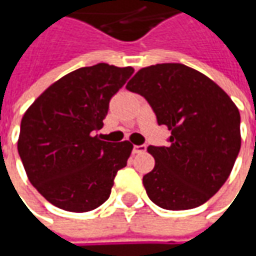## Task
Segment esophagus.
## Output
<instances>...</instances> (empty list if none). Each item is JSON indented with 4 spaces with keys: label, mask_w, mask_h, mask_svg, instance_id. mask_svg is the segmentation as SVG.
I'll return each mask as SVG.
<instances>
[{
    "label": "esophagus",
    "mask_w": 256,
    "mask_h": 256,
    "mask_svg": "<svg viewBox=\"0 0 256 256\" xmlns=\"http://www.w3.org/2000/svg\"><path fill=\"white\" fill-rule=\"evenodd\" d=\"M145 150H146V146L145 145H134V154H142L145 152Z\"/></svg>",
    "instance_id": "obj_1"
}]
</instances>
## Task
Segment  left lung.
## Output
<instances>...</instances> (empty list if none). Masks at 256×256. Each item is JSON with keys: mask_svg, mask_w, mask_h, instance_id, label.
<instances>
[{"mask_svg": "<svg viewBox=\"0 0 256 256\" xmlns=\"http://www.w3.org/2000/svg\"><path fill=\"white\" fill-rule=\"evenodd\" d=\"M126 90L142 95L170 146H148L155 160L142 182L150 200L170 211L208 201L228 180L241 150V116L230 95L211 78L184 64L141 68Z\"/></svg>", "mask_w": 256, "mask_h": 256, "instance_id": "obj_1", "label": "left lung"}]
</instances>
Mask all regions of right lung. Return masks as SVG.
Masks as SVG:
<instances>
[{
  "label": "right lung",
  "instance_id": "obj_1",
  "mask_svg": "<svg viewBox=\"0 0 256 256\" xmlns=\"http://www.w3.org/2000/svg\"><path fill=\"white\" fill-rule=\"evenodd\" d=\"M132 72L104 62L75 70L25 111L18 154L30 182L56 208L88 212L110 198L134 145L106 142L94 131L102 128L111 98Z\"/></svg>",
  "mask_w": 256,
  "mask_h": 256
}]
</instances>
